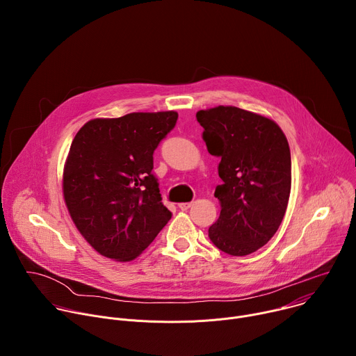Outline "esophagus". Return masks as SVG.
Returning a JSON list of instances; mask_svg holds the SVG:
<instances>
[{
	"label": "esophagus",
	"mask_w": 356,
	"mask_h": 356,
	"mask_svg": "<svg viewBox=\"0 0 356 356\" xmlns=\"http://www.w3.org/2000/svg\"><path fill=\"white\" fill-rule=\"evenodd\" d=\"M191 206H193V202H180V204H179V209H180V210H183V211H186V210H188Z\"/></svg>",
	"instance_id": "1"
}]
</instances>
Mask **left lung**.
<instances>
[{"instance_id":"left-lung-1","label":"left lung","mask_w":356,"mask_h":356,"mask_svg":"<svg viewBox=\"0 0 356 356\" xmlns=\"http://www.w3.org/2000/svg\"><path fill=\"white\" fill-rule=\"evenodd\" d=\"M202 139L220 156L222 184L218 220L209 228L211 242L232 257L258 250L276 234L284 217L290 186L289 142L276 122L236 107L197 113Z\"/></svg>"}]
</instances>
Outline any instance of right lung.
<instances>
[{
  "mask_svg": "<svg viewBox=\"0 0 356 356\" xmlns=\"http://www.w3.org/2000/svg\"><path fill=\"white\" fill-rule=\"evenodd\" d=\"M177 113L91 120L74 136L63 175L70 217L101 255L135 259L172 218L154 175V152Z\"/></svg>",
  "mask_w": 356,
  "mask_h": 356,
  "instance_id": "1",
  "label": "right lung"
}]
</instances>
